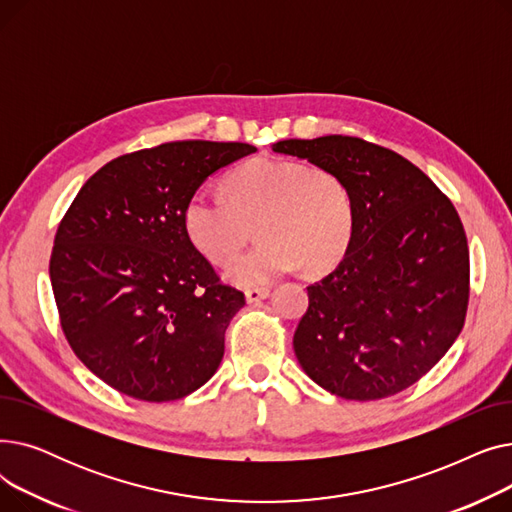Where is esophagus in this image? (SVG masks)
Wrapping results in <instances>:
<instances>
[{
  "mask_svg": "<svg viewBox=\"0 0 512 512\" xmlns=\"http://www.w3.org/2000/svg\"><path fill=\"white\" fill-rule=\"evenodd\" d=\"M267 294H270V288L265 286H257V288H247L245 290V297H247V303H259L263 301Z\"/></svg>",
  "mask_w": 512,
  "mask_h": 512,
  "instance_id": "obj_1",
  "label": "esophagus"
}]
</instances>
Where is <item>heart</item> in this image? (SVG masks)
<instances>
[{
  "label": "heart",
  "mask_w": 512,
  "mask_h": 512,
  "mask_svg": "<svg viewBox=\"0 0 512 512\" xmlns=\"http://www.w3.org/2000/svg\"><path fill=\"white\" fill-rule=\"evenodd\" d=\"M226 194L197 188L184 205L182 224L193 247L218 265L240 253L255 224L261 242L228 267L234 284L272 282L299 265L324 272L351 242L353 195L332 170L261 157L228 176Z\"/></svg>",
  "instance_id": "1"
}]
</instances>
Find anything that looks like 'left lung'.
<instances>
[{
	"mask_svg": "<svg viewBox=\"0 0 512 512\" xmlns=\"http://www.w3.org/2000/svg\"><path fill=\"white\" fill-rule=\"evenodd\" d=\"M336 172L355 228L334 272L307 286L292 344L309 378L346 400L407 390L459 338L469 305V247L450 199L402 155L330 134L272 147Z\"/></svg>",
	"mask_w": 512,
	"mask_h": 512,
	"instance_id": "8db88e82",
	"label": "left lung"
}]
</instances>
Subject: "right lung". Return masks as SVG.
I'll list each match as a JSON object with an SVG mask.
<instances>
[{"mask_svg":"<svg viewBox=\"0 0 512 512\" xmlns=\"http://www.w3.org/2000/svg\"><path fill=\"white\" fill-rule=\"evenodd\" d=\"M255 151L164 143L112 159L74 197L53 240L49 278L70 348L107 386L170 402L220 367L245 294L222 284L193 247L182 211L209 174Z\"/></svg>","mask_w":512,"mask_h":512,"instance_id":"right-lung-1","label":"right lung"}]
</instances>
